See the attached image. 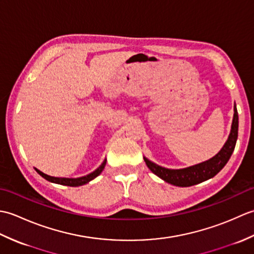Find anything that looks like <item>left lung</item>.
I'll use <instances>...</instances> for the list:
<instances>
[{
  "label": "left lung",
  "instance_id": "left-lung-1",
  "mask_svg": "<svg viewBox=\"0 0 254 254\" xmlns=\"http://www.w3.org/2000/svg\"><path fill=\"white\" fill-rule=\"evenodd\" d=\"M238 111H237V107L235 104L233 123H231V130L227 141H226L222 149L214 157L205 160L203 163L182 169H168L153 163V161H150L146 157H144V160L153 174L172 186L191 187L197 185V183L206 181L214 176H216L224 168L225 165L227 164V161L229 160L235 149L237 138H238Z\"/></svg>",
  "mask_w": 254,
  "mask_h": 254
}]
</instances>
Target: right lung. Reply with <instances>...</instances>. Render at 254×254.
Wrapping results in <instances>:
<instances>
[{"instance_id": "add662e5", "label": "right lung", "mask_w": 254, "mask_h": 254, "mask_svg": "<svg viewBox=\"0 0 254 254\" xmlns=\"http://www.w3.org/2000/svg\"><path fill=\"white\" fill-rule=\"evenodd\" d=\"M107 163V159L105 158V160L102 161V164L97 168L95 171L90 172V174L86 175L84 177H79V178H59V177H51V176H48L44 172L38 170L37 168H35V170L39 174L42 178H45L46 180L50 181L52 183H57V185H62V186H67V187H79V186H84L86 183H88L89 181L94 180L96 177H98L102 170H104L105 166Z\"/></svg>"}]
</instances>
